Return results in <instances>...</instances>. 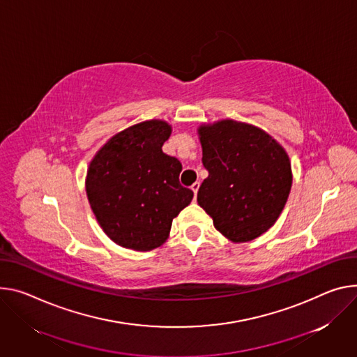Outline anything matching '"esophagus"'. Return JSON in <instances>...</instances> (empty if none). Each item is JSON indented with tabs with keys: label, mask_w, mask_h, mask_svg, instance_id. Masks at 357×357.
<instances>
[{
	"label": "esophagus",
	"mask_w": 357,
	"mask_h": 357,
	"mask_svg": "<svg viewBox=\"0 0 357 357\" xmlns=\"http://www.w3.org/2000/svg\"><path fill=\"white\" fill-rule=\"evenodd\" d=\"M190 189L193 190V193H195V198H197V193H198V189H199V182H195V183H193V185L190 186Z\"/></svg>",
	"instance_id": "1"
}]
</instances>
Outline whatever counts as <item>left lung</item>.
<instances>
[{
	"mask_svg": "<svg viewBox=\"0 0 357 357\" xmlns=\"http://www.w3.org/2000/svg\"><path fill=\"white\" fill-rule=\"evenodd\" d=\"M202 164L209 172L198 204L235 243L265 234L282 213L291 188L286 151L264 129L223 119L201 125Z\"/></svg>",
	"mask_w": 357,
	"mask_h": 357,
	"instance_id": "obj_1",
	"label": "left lung"
}]
</instances>
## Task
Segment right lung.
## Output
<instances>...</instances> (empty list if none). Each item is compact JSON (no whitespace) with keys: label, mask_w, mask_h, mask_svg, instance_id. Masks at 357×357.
Wrapping results in <instances>:
<instances>
[{"label":"right lung","mask_w":357,"mask_h":357,"mask_svg":"<svg viewBox=\"0 0 357 357\" xmlns=\"http://www.w3.org/2000/svg\"><path fill=\"white\" fill-rule=\"evenodd\" d=\"M168 122L151 119L114 135L91 160L86 197L104 232L116 245L152 250L164 243L172 219L193 192L179 183L182 164L162 152Z\"/></svg>","instance_id":"obj_1"}]
</instances>
